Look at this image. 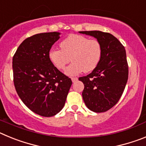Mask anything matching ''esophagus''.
Listing matches in <instances>:
<instances>
[{
	"label": "esophagus",
	"instance_id": "esophagus-1",
	"mask_svg": "<svg viewBox=\"0 0 146 146\" xmlns=\"http://www.w3.org/2000/svg\"><path fill=\"white\" fill-rule=\"evenodd\" d=\"M71 79H72V81L73 82H76V81L78 80V78H77V77H72Z\"/></svg>",
	"mask_w": 146,
	"mask_h": 146
}]
</instances>
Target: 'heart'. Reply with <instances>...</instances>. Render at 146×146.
Wrapping results in <instances>:
<instances>
[{"label": "heart", "instance_id": "b5f03b06", "mask_svg": "<svg viewBox=\"0 0 146 146\" xmlns=\"http://www.w3.org/2000/svg\"><path fill=\"white\" fill-rule=\"evenodd\" d=\"M60 47L61 50L50 49L48 58L56 69L63 70L71 57L72 63L65 71L69 76L77 75L84 71L92 72L99 65L102 56L101 43L82 35H69L60 42Z\"/></svg>", "mask_w": 146, "mask_h": 146}]
</instances>
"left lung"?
<instances>
[{
    "instance_id": "left-lung-1",
    "label": "left lung",
    "mask_w": 146,
    "mask_h": 146,
    "mask_svg": "<svg viewBox=\"0 0 146 146\" xmlns=\"http://www.w3.org/2000/svg\"><path fill=\"white\" fill-rule=\"evenodd\" d=\"M80 33L94 36L102 47V56L97 67L88 75L79 78L85 86L82 99L91 111L106 112L119 101L128 80L126 50L118 38L109 33L99 31Z\"/></svg>"
}]
</instances>
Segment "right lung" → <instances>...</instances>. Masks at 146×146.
<instances>
[{
    "label": "right lung",
    "instance_id": "1",
    "mask_svg": "<svg viewBox=\"0 0 146 146\" xmlns=\"http://www.w3.org/2000/svg\"><path fill=\"white\" fill-rule=\"evenodd\" d=\"M60 34L50 32L28 37L13 56L14 84L18 96L31 111L44 117L53 116L63 109L72 84L48 58Z\"/></svg>",
    "mask_w": 146,
    "mask_h": 146
}]
</instances>
